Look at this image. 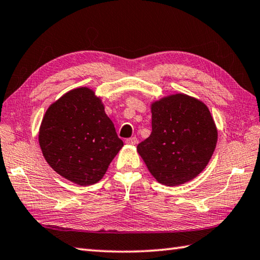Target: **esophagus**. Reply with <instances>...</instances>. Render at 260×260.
Wrapping results in <instances>:
<instances>
[{
    "label": "esophagus",
    "instance_id": "esophagus-1",
    "mask_svg": "<svg viewBox=\"0 0 260 260\" xmlns=\"http://www.w3.org/2000/svg\"><path fill=\"white\" fill-rule=\"evenodd\" d=\"M136 143H138V139L136 138H131L126 140V144L128 145H136Z\"/></svg>",
    "mask_w": 260,
    "mask_h": 260
}]
</instances>
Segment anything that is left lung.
Returning <instances> with one entry per match:
<instances>
[{
	"instance_id": "8db88e82",
	"label": "left lung",
	"mask_w": 260,
	"mask_h": 260,
	"mask_svg": "<svg viewBox=\"0 0 260 260\" xmlns=\"http://www.w3.org/2000/svg\"><path fill=\"white\" fill-rule=\"evenodd\" d=\"M150 107L152 132L138 145L139 154L162 185L192 181L208 165L218 138L208 107L184 93L164 96Z\"/></svg>"
}]
</instances>
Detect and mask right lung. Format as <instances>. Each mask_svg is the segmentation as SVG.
Segmentation results:
<instances>
[{"label": "right lung", "instance_id": "right-lung-1", "mask_svg": "<svg viewBox=\"0 0 260 260\" xmlns=\"http://www.w3.org/2000/svg\"><path fill=\"white\" fill-rule=\"evenodd\" d=\"M39 143L50 167L81 186L101 181L124 145L101 98L86 86L64 93L48 108Z\"/></svg>", "mask_w": 260, "mask_h": 260}]
</instances>
